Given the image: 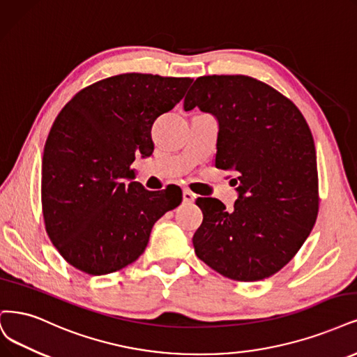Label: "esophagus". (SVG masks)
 Wrapping results in <instances>:
<instances>
[{"label":"esophagus","mask_w":357,"mask_h":357,"mask_svg":"<svg viewBox=\"0 0 357 357\" xmlns=\"http://www.w3.org/2000/svg\"><path fill=\"white\" fill-rule=\"evenodd\" d=\"M183 201L186 204H192L195 201V195L190 190H184L183 192Z\"/></svg>","instance_id":"34e87169"}]
</instances>
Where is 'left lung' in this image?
Masks as SVG:
<instances>
[{
  "label": "left lung",
  "mask_w": 357,
  "mask_h": 357,
  "mask_svg": "<svg viewBox=\"0 0 357 357\" xmlns=\"http://www.w3.org/2000/svg\"><path fill=\"white\" fill-rule=\"evenodd\" d=\"M198 106L218 122L215 167L230 169L239 193L227 211L198 198L204 220L195 252L215 272L254 282L288 264L310 235L319 211L316 149L298 107L245 75L196 78L184 110Z\"/></svg>",
  "instance_id": "8db88e82"
}]
</instances>
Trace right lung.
I'll use <instances>...</instances> for the list:
<instances>
[{
  "label": "right lung",
  "instance_id": "right-lung-1",
  "mask_svg": "<svg viewBox=\"0 0 357 357\" xmlns=\"http://www.w3.org/2000/svg\"><path fill=\"white\" fill-rule=\"evenodd\" d=\"M193 79L122 73L94 82L60 110L43 156L45 230L60 255L93 276L136 261L153 225L181 202L180 189L146 190L130 165L151 156L155 119Z\"/></svg>",
  "mask_w": 357,
  "mask_h": 357
}]
</instances>
